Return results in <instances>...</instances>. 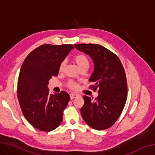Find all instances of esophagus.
<instances>
[{
  "mask_svg": "<svg viewBox=\"0 0 155 155\" xmlns=\"http://www.w3.org/2000/svg\"><path fill=\"white\" fill-rule=\"evenodd\" d=\"M70 99L72 100V99H74L75 98H77V97H78V94H70Z\"/></svg>",
  "mask_w": 155,
  "mask_h": 155,
  "instance_id": "1",
  "label": "esophagus"
}]
</instances>
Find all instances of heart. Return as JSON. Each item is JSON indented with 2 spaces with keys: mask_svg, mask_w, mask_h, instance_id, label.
<instances>
[{
  "mask_svg": "<svg viewBox=\"0 0 155 155\" xmlns=\"http://www.w3.org/2000/svg\"><path fill=\"white\" fill-rule=\"evenodd\" d=\"M74 61L76 62V64H77L78 68H80V70L83 69V68H89V65H90V62H89V60L87 57L85 55H84L83 54H76L74 57ZM65 65V61H62L59 65V70L60 72H61L64 70V67ZM68 87L71 89V90H77L78 87V85L77 83L74 82L72 81H70L68 83Z\"/></svg>",
  "mask_w": 155,
  "mask_h": 155,
  "instance_id": "1",
  "label": "heart"
}]
</instances>
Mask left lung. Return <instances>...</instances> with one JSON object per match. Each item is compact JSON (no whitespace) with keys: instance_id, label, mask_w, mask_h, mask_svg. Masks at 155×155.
I'll list each match as a JSON object with an SVG mask.
<instances>
[{"instance_id":"left-lung-1","label":"left lung","mask_w":155,"mask_h":155,"mask_svg":"<svg viewBox=\"0 0 155 155\" xmlns=\"http://www.w3.org/2000/svg\"><path fill=\"white\" fill-rule=\"evenodd\" d=\"M78 51L91 57L94 70L89 79L98 89V96L93 101L83 96L81 114L84 121L96 130H104L114 124L124 109L127 98V82L124 68L116 54L95 44H74Z\"/></svg>"}]
</instances>
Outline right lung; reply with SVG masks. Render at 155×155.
Here are the masks:
<instances>
[{"label":"right lung","mask_w":155,"mask_h":155,"mask_svg":"<svg viewBox=\"0 0 155 155\" xmlns=\"http://www.w3.org/2000/svg\"><path fill=\"white\" fill-rule=\"evenodd\" d=\"M72 49V44H43L28 54L20 68L18 98L26 120L37 129L49 132L62 122L70 95L65 91L50 94L48 85Z\"/></svg>","instance_id":"obj_1"}]
</instances>
